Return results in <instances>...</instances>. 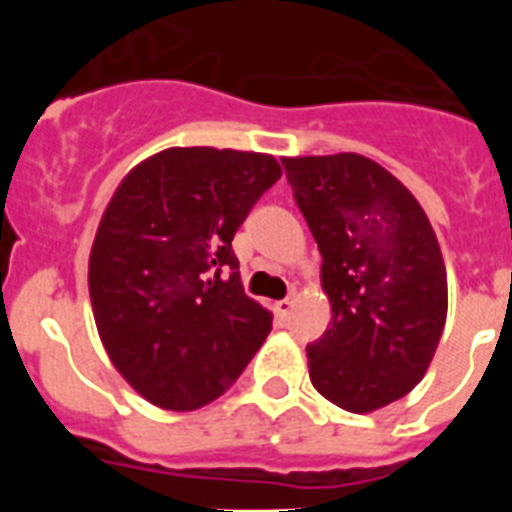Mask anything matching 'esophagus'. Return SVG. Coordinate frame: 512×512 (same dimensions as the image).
<instances>
[{"instance_id":"esophagus-1","label":"esophagus","mask_w":512,"mask_h":512,"mask_svg":"<svg viewBox=\"0 0 512 512\" xmlns=\"http://www.w3.org/2000/svg\"><path fill=\"white\" fill-rule=\"evenodd\" d=\"M295 305H297V295H289L287 300L274 302V312H277L279 318H289V315H292V310H295Z\"/></svg>"}]
</instances>
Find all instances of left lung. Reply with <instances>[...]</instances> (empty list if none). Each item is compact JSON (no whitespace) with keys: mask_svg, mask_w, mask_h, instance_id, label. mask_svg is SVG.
<instances>
[{"mask_svg":"<svg viewBox=\"0 0 512 512\" xmlns=\"http://www.w3.org/2000/svg\"><path fill=\"white\" fill-rule=\"evenodd\" d=\"M282 164L330 302V328L307 346L312 387L348 413H374L408 395L436 354L449 310L441 246L413 192L372 158Z\"/></svg>","mask_w":512,"mask_h":512,"instance_id":"8db88e82","label":"left lung"}]
</instances>
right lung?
I'll use <instances>...</instances> for the list:
<instances>
[{
	"label": "right lung",
	"mask_w": 512,
	"mask_h": 512,
	"mask_svg": "<svg viewBox=\"0 0 512 512\" xmlns=\"http://www.w3.org/2000/svg\"><path fill=\"white\" fill-rule=\"evenodd\" d=\"M282 176L269 153L166 148L122 176L89 253L94 323L112 366L156 408L223 395L271 330L243 292L233 235Z\"/></svg>",
	"instance_id": "1"
}]
</instances>
